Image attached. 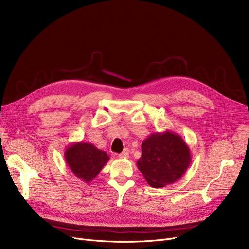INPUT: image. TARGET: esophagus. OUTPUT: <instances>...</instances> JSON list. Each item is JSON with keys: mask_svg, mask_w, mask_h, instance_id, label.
Here are the masks:
<instances>
[{"mask_svg": "<svg viewBox=\"0 0 249 249\" xmlns=\"http://www.w3.org/2000/svg\"><path fill=\"white\" fill-rule=\"evenodd\" d=\"M119 158L120 159H128L129 158V150L127 148L124 149V151L119 154Z\"/></svg>", "mask_w": 249, "mask_h": 249, "instance_id": "1", "label": "esophagus"}]
</instances>
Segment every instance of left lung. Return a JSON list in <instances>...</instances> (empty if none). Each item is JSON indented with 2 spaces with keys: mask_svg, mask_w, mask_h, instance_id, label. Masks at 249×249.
I'll use <instances>...</instances> for the list:
<instances>
[{
  "mask_svg": "<svg viewBox=\"0 0 249 249\" xmlns=\"http://www.w3.org/2000/svg\"><path fill=\"white\" fill-rule=\"evenodd\" d=\"M137 167L153 188H162L178 180L191 164L189 146L172 131L150 134L141 144Z\"/></svg>",
  "mask_w": 249,
  "mask_h": 249,
  "instance_id": "1",
  "label": "left lung"
}]
</instances>
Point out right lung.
Instances as JSON below:
<instances>
[{"instance_id":"add662e5","label":"right lung","mask_w":249,"mask_h":249,"mask_svg":"<svg viewBox=\"0 0 249 249\" xmlns=\"http://www.w3.org/2000/svg\"><path fill=\"white\" fill-rule=\"evenodd\" d=\"M65 162L72 174L85 182L93 180L110 160L109 155L89 142H74L65 149Z\"/></svg>"}]
</instances>
